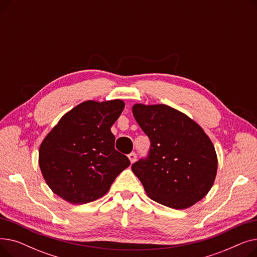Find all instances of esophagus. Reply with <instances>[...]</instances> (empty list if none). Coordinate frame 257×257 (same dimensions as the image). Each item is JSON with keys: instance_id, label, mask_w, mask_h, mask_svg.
Segmentation results:
<instances>
[{"instance_id": "esophagus-1", "label": "esophagus", "mask_w": 257, "mask_h": 257, "mask_svg": "<svg viewBox=\"0 0 257 257\" xmlns=\"http://www.w3.org/2000/svg\"><path fill=\"white\" fill-rule=\"evenodd\" d=\"M128 158H129V160H130V163L133 164L134 161L137 160V154L134 153V152H132V153H130V154L128 155Z\"/></svg>"}]
</instances>
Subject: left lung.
Masks as SVG:
<instances>
[{
	"instance_id": "8db88e82",
	"label": "left lung",
	"mask_w": 257,
	"mask_h": 257,
	"mask_svg": "<svg viewBox=\"0 0 257 257\" xmlns=\"http://www.w3.org/2000/svg\"><path fill=\"white\" fill-rule=\"evenodd\" d=\"M132 112L151 141L149 155L131 168L147 195L174 209L188 208L203 199L218 171L217 153L204 130L165 104L138 103Z\"/></svg>"
}]
</instances>
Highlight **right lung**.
Returning <instances> with one entry per match:
<instances>
[{"mask_svg":"<svg viewBox=\"0 0 257 257\" xmlns=\"http://www.w3.org/2000/svg\"><path fill=\"white\" fill-rule=\"evenodd\" d=\"M125 107L124 101H85L66 112L48 133L38 151V164L54 194L72 204L103 197L130 166L114 149L110 128Z\"/></svg>","mask_w":257,"mask_h":257,"instance_id":"obj_1","label":"right lung"}]
</instances>
